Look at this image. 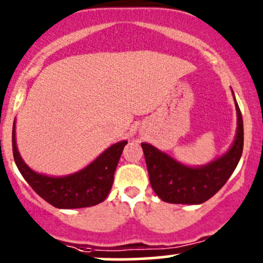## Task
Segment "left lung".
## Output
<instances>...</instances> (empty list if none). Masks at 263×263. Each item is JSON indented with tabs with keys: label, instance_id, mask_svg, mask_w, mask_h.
Here are the masks:
<instances>
[{
	"label": "left lung",
	"instance_id": "left-lung-1",
	"mask_svg": "<svg viewBox=\"0 0 263 263\" xmlns=\"http://www.w3.org/2000/svg\"><path fill=\"white\" fill-rule=\"evenodd\" d=\"M237 111V135L226 155L206 166L187 167L148 143H142L149 182L156 195L170 203L198 204L216 195L235 171L243 149V121Z\"/></svg>",
	"mask_w": 263,
	"mask_h": 263
}]
</instances>
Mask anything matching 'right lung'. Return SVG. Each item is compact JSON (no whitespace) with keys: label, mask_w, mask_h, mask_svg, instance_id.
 Returning <instances> with one entry per match:
<instances>
[{"label":"right lung","mask_w":263,"mask_h":263,"mask_svg":"<svg viewBox=\"0 0 263 263\" xmlns=\"http://www.w3.org/2000/svg\"><path fill=\"white\" fill-rule=\"evenodd\" d=\"M127 141L108 147L86 168L66 177H50L32 171L22 161L12 128V151L17 168L40 197L57 209H81L99 204L107 197L122 149Z\"/></svg>","instance_id":"obj_1"}]
</instances>
